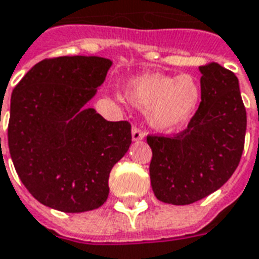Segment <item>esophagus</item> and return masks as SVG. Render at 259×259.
Masks as SVG:
<instances>
[{
    "label": "esophagus",
    "mask_w": 259,
    "mask_h": 259,
    "mask_svg": "<svg viewBox=\"0 0 259 259\" xmlns=\"http://www.w3.org/2000/svg\"><path fill=\"white\" fill-rule=\"evenodd\" d=\"M132 141L134 142H139V141H143V138H145V134L139 130V128H132Z\"/></svg>",
    "instance_id": "esophagus-1"
}]
</instances>
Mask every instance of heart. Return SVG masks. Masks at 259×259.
Returning <instances> with one entry per match:
<instances>
[{
  "label": "heart",
  "mask_w": 259,
  "mask_h": 259,
  "mask_svg": "<svg viewBox=\"0 0 259 259\" xmlns=\"http://www.w3.org/2000/svg\"><path fill=\"white\" fill-rule=\"evenodd\" d=\"M124 95L132 105L146 109V118L151 128L168 132L191 118L201 100V85L187 73L176 77L145 73L125 83Z\"/></svg>",
  "instance_id": "b5f03b06"
}]
</instances>
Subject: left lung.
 <instances>
[{"instance_id": "obj_1", "label": "left lung", "mask_w": 259, "mask_h": 259, "mask_svg": "<svg viewBox=\"0 0 259 259\" xmlns=\"http://www.w3.org/2000/svg\"><path fill=\"white\" fill-rule=\"evenodd\" d=\"M199 72L201 104L187 130L172 138L147 137L151 188L165 203L190 205L217 191L238 168L244 147L247 117L238 77L215 63Z\"/></svg>"}]
</instances>
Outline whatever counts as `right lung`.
<instances>
[{
  "mask_svg": "<svg viewBox=\"0 0 259 259\" xmlns=\"http://www.w3.org/2000/svg\"><path fill=\"white\" fill-rule=\"evenodd\" d=\"M109 58L64 56L35 64L11 97L8 145L21 183L42 205L65 213L98 209L109 175L131 146V124L87 108Z\"/></svg>",
  "mask_w": 259,
  "mask_h": 259,
  "instance_id": "right-lung-1",
  "label": "right lung"
}]
</instances>
